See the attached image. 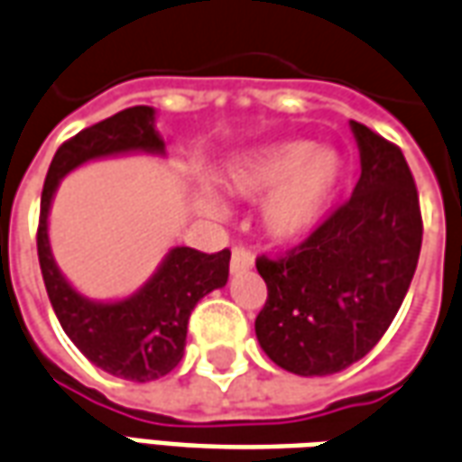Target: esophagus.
Wrapping results in <instances>:
<instances>
[{"instance_id": "34e87169", "label": "esophagus", "mask_w": 462, "mask_h": 462, "mask_svg": "<svg viewBox=\"0 0 462 462\" xmlns=\"http://www.w3.org/2000/svg\"><path fill=\"white\" fill-rule=\"evenodd\" d=\"M253 267H254V257L250 250H245V247H235V250H232V257H230L232 275H237V273H247V270H253Z\"/></svg>"}]
</instances>
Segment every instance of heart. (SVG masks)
<instances>
[{"label":"heart","instance_id":"obj_1","mask_svg":"<svg viewBox=\"0 0 462 462\" xmlns=\"http://www.w3.org/2000/svg\"><path fill=\"white\" fill-rule=\"evenodd\" d=\"M343 180V157L310 140L264 144L232 157L222 170V182L235 198L260 199V225L280 245H298L318 230L325 209ZM199 209L209 217L227 212L225 199L202 189Z\"/></svg>","mask_w":462,"mask_h":462}]
</instances>
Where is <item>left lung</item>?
Masks as SVG:
<instances>
[{"instance_id": "1", "label": "left lung", "mask_w": 462, "mask_h": 462, "mask_svg": "<svg viewBox=\"0 0 462 462\" xmlns=\"http://www.w3.org/2000/svg\"><path fill=\"white\" fill-rule=\"evenodd\" d=\"M360 180L350 199L280 260H257L264 355L295 375H332L365 357L398 315L418 267L420 205L395 144L350 119Z\"/></svg>"}]
</instances>
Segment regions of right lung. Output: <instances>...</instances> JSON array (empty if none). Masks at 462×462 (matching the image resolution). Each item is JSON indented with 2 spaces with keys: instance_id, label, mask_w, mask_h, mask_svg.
Masks as SVG:
<instances>
[{
  "instance_id": "right-lung-1",
  "label": "right lung",
  "mask_w": 462,
  "mask_h": 462,
  "mask_svg": "<svg viewBox=\"0 0 462 462\" xmlns=\"http://www.w3.org/2000/svg\"><path fill=\"white\" fill-rule=\"evenodd\" d=\"M137 152L167 154L164 140L154 130V109L144 105L122 109L64 142L42 189L37 253L54 315L79 353L109 375L150 383L182 360L189 312L208 292L227 285L230 250L208 254L172 247L152 277L132 295L92 300L62 275L50 245V209L64 177L92 160Z\"/></svg>"
}]
</instances>
